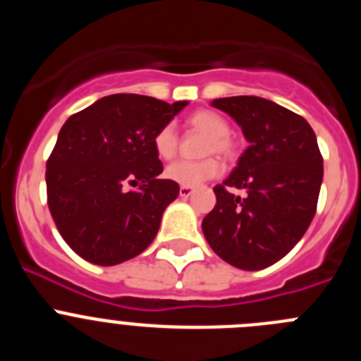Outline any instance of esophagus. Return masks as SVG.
<instances>
[{"mask_svg":"<svg viewBox=\"0 0 361 361\" xmlns=\"http://www.w3.org/2000/svg\"><path fill=\"white\" fill-rule=\"evenodd\" d=\"M193 188H190V186H180V190H178V195L183 197V199H188V197L190 195H193Z\"/></svg>","mask_w":361,"mask_h":361,"instance_id":"obj_1","label":"esophagus"}]
</instances>
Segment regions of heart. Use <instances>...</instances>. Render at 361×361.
Segmentation results:
<instances>
[{"label":"heart","instance_id":"heart-1","mask_svg":"<svg viewBox=\"0 0 361 361\" xmlns=\"http://www.w3.org/2000/svg\"><path fill=\"white\" fill-rule=\"evenodd\" d=\"M188 124L191 128L208 133L209 139L206 142V153H219V155H231L233 142L229 139V124L224 117L212 110H199L188 117ZM153 149L162 161H170L177 155L178 137L173 124H164L153 135ZM222 171V166L216 159H202V161H177L166 168V178H170L180 186H200L202 183L215 178Z\"/></svg>","mask_w":361,"mask_h":361}]
</instances>
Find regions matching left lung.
<instances>
[{
  "mask_svg": "<svg viewBox=\"0 0 361 361\" xmlns=\"http://www.w3.org/2000/svg\"><path fill=\"white\" fill-rule=\"evenodd\" d=\"M242 128L245 148L224 183L213 188L215 208L204 216V237L231 266L258 271L298 244L317 213L324 159L317 135L295 111L255 95L213 101ZM231 187L245 189L244 200Z\"/></svg>",
  "mask_w": 361,
  "mask_h": 361,
  "instance_id": "left-lung-1",
  "label": "left lung"
}]
</instances>
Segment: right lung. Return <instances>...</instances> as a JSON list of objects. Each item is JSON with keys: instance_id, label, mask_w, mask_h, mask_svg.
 Returning a JSON list of instances; mask_svg holds the SVG:
<instances>
[{"instance_id": "1", "label": "right lung", "mask_w": 361, "mask_h": 361, "mask_svg": "<svg viewBox=\"0 0 361 361\" xmlns=\"http://www.w3.org/2000/svg\"><path fill=\"white\" fill-rule=\"evenodd\" d=\"M188 101L170 104L137 94H114L63 124L47 161V200L57 229L81 258L116 266L153 242L178 184L159 178L153 135ZM139 183L126 191V184Z\"/></svg>"}]
</instances>
